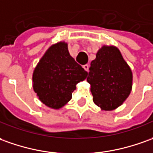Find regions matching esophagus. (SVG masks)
I'll return each instance as SVG.
<instances>
[{
	"instance_id": "34e87169",
	"label": "esophagus",
	"mask_w": 153,
	"mask_h": 153,
	"mask_svg": "<svg viewBox=\"0 0 153 153\" xmlns=\"http://www.w3.org/2000/svg\"><path fill=\"white\" fill-rule=\"evenodd\" d=\"M82 67L85 69V71H88V69H89V66L87 65V64H85V65H83Z\"/></svg>"
}]
</instances>
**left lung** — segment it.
<instances>
[{
    "label": "left lung",
    "instance_id": "8db88e82",
    "mask_svg": "<svg viewBox=\"0 0 153 153\" xmlns=\"http://www.w3.org/2000/svg\"><path fill=\"white\" fill-rule=\"evenodd\" d=\"M89 70L87 80L95 104L104 111L120 107L131 93L132 72L118 48L102 46Z\"/></svg>",
    "mask_w": 153,
    "mask_h": 153
}]
</instances>
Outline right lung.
Segmentation results:
<instances>
[{
    "label": "right lung",
    "mask_w": 153,
    "mask_h": 153,
    "mask_svg": "<svg viewBox=\"0 0 153 153\" xmlns=\"http://www.w3.org/2000/svg\"><path fill=\"white\" fill-rule=\"evenodd\" d=\"M65 42L51 45L32 74V87L39 100L56 110L70 101L76 84L84 81L88 74L75 62Z\"/></svg>",
    "instance_id": "1"
}]
</instances>
